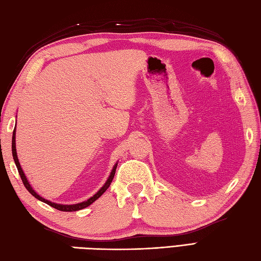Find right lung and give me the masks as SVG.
Segmentation results:
<instances>
[{
	"label": "right lung",
	"instance_id": "obj_1",
	"mask_svg": "<svg viewBox=\"0 0 261 261\" xmlns=\"http://www.w3.org/2000/svg\"><path fill=\"white\" fill-rule=\"evenodd\" d=\"M12 156H13L16 168H18V171H19V174H20L21 179H22V181H23V185L25 186L28 192H29L32 196H35L37 199H39V201H41L43 203L50 205V206L54 207V208H57L59 211H63V212H74V211H80V210H83V208H85L87 206H90L92 203L95 202L98 197H101L102 194L108 190L109 186L111 185V182H112V180H113V177H114V174H115V169H116V167H118V163H116L113 166L112 170H111V174L109 176V178L107 179V181H105V184L101 188H99V190L95 194H94L92 197L86 199V201L81 202V203H77V204H58V203H54V202L48 201V199L43 198L42 196L39 195V194L35 190H33L32 186L30 185V182L28 181L27 177H25V175L23 173V170H22V168H21V165L19 163L18 154H16V148H15V127H14V130H13V136H12Z\"/></svg>",
	"mask_w": 261,
	"mask_h": 261
}]
</instances>
